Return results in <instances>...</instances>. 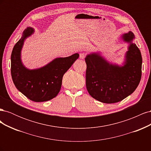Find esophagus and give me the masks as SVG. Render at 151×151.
I'll use <instances>...</instances> for the list:
<instances>
[{
    "instance_id": "esophagus-1",
    "label": "esophagus",
    "mask_w": 151,
    "mask_h": 151,
    "mask_svg": "<svg viewBox=\"0 0 151 151\" xmlns=\"http://www.w3.org/2000/svg\"><path fill=\"white\" fill-rule=\"evenodd\" d=\"M86 57V54L84 53H81L79 55V58L81 59H84Z\"/></svg>"
}]
</instances>
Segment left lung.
<instances>
[{"mask_svg":"<svg viewBox=\"0 0 151 151\" xmlns=\"http://www.w3.org/2000/svg\"><path fill=\"white\" fill-rule=\"evenodd\" d=\"M120 38L129 43L122 65L109 63L99 52L88 54L85 58L87 90L93 98L104 103L122 101L134 92L140 81L142 58L133 43L135 35L129 31Z\"/></svg>","mask_w":151,"mask_h":151,"instance_id":"left-lung-1","label":"left lung"}]
</instances>
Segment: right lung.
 Returning a JSON list of instances; mask_svg holds the SVG:
<instances>
[{"instance_id": "right-lung-1", "label": "right lung", "mask_w": 151, "mask_h": 151, "mask_svg": "<svg viewBox=\"0 0 151 151\" xmlns=\"http://www.w3.org/2000/svg\"><path fill=\"white\" fill-rule=\"evenodd\" d=\"M34 32L33 28L28 27L13 48L11 57L12 79L16 88L31 101H47L57 96L61 89L63 76L79 55L76 53L67 57L56 58L42 67L29 69L22 62L21 50L25 40Z\"/></svg>"}]
</instances>
